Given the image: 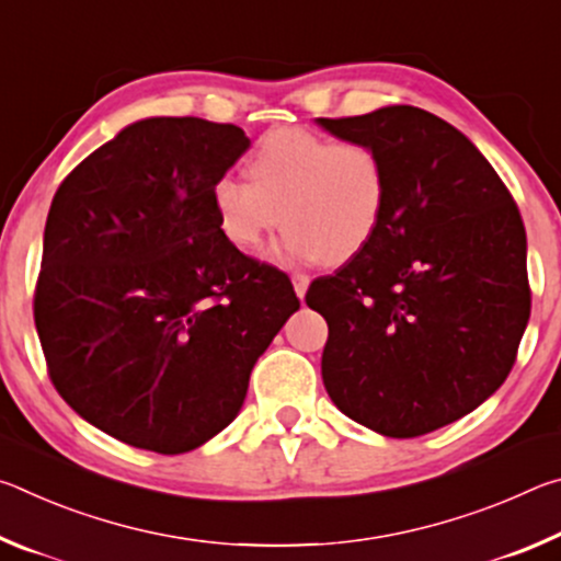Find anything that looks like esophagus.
Segmentation results:
<instances>
[{"label":"esophagus","instance_id":"1","mask_svg":"<svg viewBox=\"0 0 561 561\" xmlns=\"http://www.w3.org/2000/svg\"><path fill=\"white\" fill-rule=\"evenodd\" d=\"M291 284H294V291H297V297L301 299L309 289V277L307 274H291Z\"/></svg>","mask_w":561,"mask_h":561}]
</instances>
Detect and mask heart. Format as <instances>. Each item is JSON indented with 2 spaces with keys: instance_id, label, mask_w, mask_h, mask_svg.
Returning a JSON list of instances; mask_svg holds the SVG:
<instances>
[{
  "instance_id": "b5f03b06",
  "label": "heart",
  "mask_w": 561,
  "mask_h": 561,
  "mask_svg": "<svg viewBox=\"0 0 561 561\" xmlns=\"http://www.w3.org/2000/svg\"><path fill=\"white\" fill-rule=\"evenodd\" d=\"M250 180L222 175L213 210L227 242L257 252L284 222L282 257L344 264L378 232L388 205V168L366 140H334L309 128H274L260 138Z\"/></svg>"
}]
</instances>
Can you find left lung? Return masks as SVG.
<instances>
[{
    "label": "left lung",
    "mask_w": 561,
    "mask_h": 561,
    "mask_svg": "<svg viewBox=\"0 0 561 561\" xmlns=\"http://www.w3.org/2000/svg\"><path fill=\"white\" fill-rule=\"evenodd\" d=\"M317 123L376 146L388 168L371 244L307 291L329 324L321 378L351 421L417 438L474 411L515 366L531 307L525 225L485 156L428 111Z\"/></svg>",
    "instance_id": "1"
}]
</instances>
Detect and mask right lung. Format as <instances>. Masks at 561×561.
I'll return each mask as SVG.
<instances>
[{
  "mask_svg": "<svg viewBox=\"0 0 561 561\" xmlns=\"http://www.w3.org/2000/svg\"><path fill=\"white\" fill-rule=\"evenodd\" d=\"M250 148L232 123L146 118L81 160L44 230L34 321L51 383L133 448L195 450L234 421L299 299L225 240L213 185Z\"/></svg>",
  "mask_w": 561,
  "mask_h": 561,
  "instance_id": "right-lung-1",
  "label": "right lung"
}]
</instances>
